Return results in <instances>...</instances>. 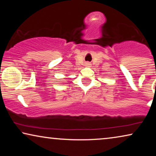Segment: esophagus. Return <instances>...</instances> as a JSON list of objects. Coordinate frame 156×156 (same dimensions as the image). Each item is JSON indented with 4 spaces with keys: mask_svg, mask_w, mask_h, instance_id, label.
<instances>
[{
    "mask_svg": "<svg viewBox=\"0 0 156 156\" xmlns=\"http://www.w3.org/2000/svg\"><path fill=\"white\" fill-rule=\"evenodd\" d=\"M85 66H87V67H89V66H90V64H89V62L85 63Z\"/></svg>",
    "mask_w": 156,
    "mask_h": 156,
    "instance_id": "esophagus-1",
    "label": "esophagus"
}]
</instances>
